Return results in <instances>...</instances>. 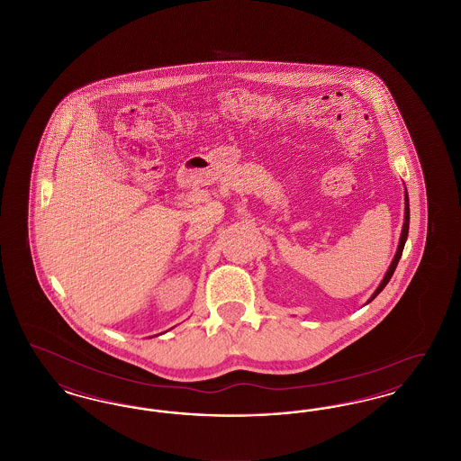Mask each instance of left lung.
Instances as JSON below:
<instances>
[{"mask_svg":"<svg viewBox=\"0 0 461 461\" xmlns=\"http://www.w3.org/2000/svg\"><path fill=\"white\" fill-rule=\"evenodd\" d=\"M408 230H410V202H408V194H406V207H404V224H402V233H401V240H399V247H397V252H395L394 261L393 264L389 266V269H387V273H385V276H384V280H382V284L380 286L375 290V294L372 295L373 301L384 288L385 285L389 284V280L393 278V275H394L395 266L399 263V259H401V254H402V249H404V243H406V239H408Z\"/></svg>","mask_w":461,"mask_h":461,"instance_id":"obj_1","label":"left lung"}]
</instances>
